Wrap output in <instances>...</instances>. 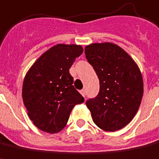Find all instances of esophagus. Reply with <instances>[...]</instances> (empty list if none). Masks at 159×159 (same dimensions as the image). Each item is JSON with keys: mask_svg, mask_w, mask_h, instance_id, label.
<instances>
[{"mask_svg": "<svg viewBox=\"0 0 159 159\" xmlns=\"http://www.w3.org/2000/svg\"><path fill=\"white\" fill-rule=\"evenodd\" d=\"M80 93H81V95L83 96V97H85V96H86V92H85V90L80 91Z\"/></svg>", "mask_w": 159, "mask_h": 159, "instance_id": "obj_1", "label": "esophagus"}]
</instances>
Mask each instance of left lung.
Returning a JSON list of instances; mask_svg holds the SVG:
<instances>
[{
    "label": "left lung",
    "instance_id": "left-lung-1",
    "mask_svg": "<svg viewBox=\"0 0 159 159\" xmlns=\"http://www.w3.org/2000/svg\"><path fill=\"white\" fill-rule=\"evenodd\" d=\"M88 62L99 80V93L86 101L95 125L107 132L127 125L136 115L144 93L140 69L127 52L111 42L85 48Z\"/></svg>",
    "mask_w": 159,
    "mask_h": 159
}]
</instances>
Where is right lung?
<instances>
[{
  "label": "right lung",
  "instance_id": "obj_1",
  "mask_svg": "<svg viewBox=\"0 0 159 159\" xmlns=\"http://www.w3.org/2000/svg\"><path fill=\"white\" fill-rule=\"evenodd\" d=\"M83 52L80 45L57 44L40 55L25 75L22 99L33 124L48 133L61 132L70 113L84 98L73 84L69 69Z\"/></svg>",
  "mask_w": 159,
  "mask_h": 159
}]
</instances>
